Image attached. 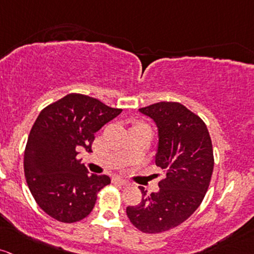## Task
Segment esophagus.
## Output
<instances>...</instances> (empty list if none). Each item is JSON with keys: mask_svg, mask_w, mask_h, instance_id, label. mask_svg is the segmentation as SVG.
<instances>
[{"mask_svg": "<svg viewBox=\"0 0 254 254\" xmlns=\"http://www.w3.org/2000/svg\"><path fill=\"white\" fill-rule=\"evenodd\" d=\"M113 182L119 183L121 186H129V182L125 180H123V178H121V177H113Z\"/></svg>", "mask_w": 254, "mask_h": 254, "instance_id": "obj_1", "label": "esophagus"}]
</instances>
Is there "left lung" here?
Masks as SVG:
<instances>
[{
	"label": "left lung",
	"instance_id": "obj_1",
	"mask_svg": "<svg viewBox=\"0 0 254 254\" xmlns=\"http://www.w3.org/2000/svg\"><path fill=\"white\" fill-rule=\"evenodd\" d=\"M158 129L155 164L166 172L159 190L127 206V214L138 230L163 233L188 219L201 204L213 171L210 133L200 117L178 102H158L140 108Z\"/></svg>",
	"mask_w": 254,
	"mask_h": 254
}]
</instances>
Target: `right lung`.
I'll return each mask as SVG.
<instances>
[{
  "mask_svg": "<svg viewBox=\"0 0 254 254\" xmlns=\"http://www.w3.org/2000/svg\"><path fill=\"white\" fill-rule=\"evenodd\" d=\"M121 113L94 97L68 94L37 117L25 148L24 171L32 196L50 217L73 223L93 211L97 193L111 178L89 174L77 159L78 150L91 152L95 133Z\"/></svg>",
  "mask_w": 254,
  "mask_h": 254,
  "instance_id": "1",
  "label": "right lung"
}]
</instances>
